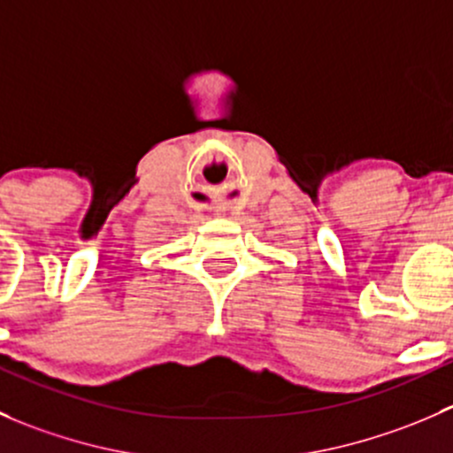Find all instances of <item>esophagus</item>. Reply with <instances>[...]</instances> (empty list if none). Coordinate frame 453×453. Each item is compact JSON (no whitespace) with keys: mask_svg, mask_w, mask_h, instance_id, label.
Instances as JSON below:
<instances>
[{"mask_svg":"<svg viewBox=\"0 0 453 453\" xmlns=\"http://www.w3.org/2000/svg\"><path fill=\"white\" fill-rule=\"evenodd\" d=\"M217 212H223V208H217Z\"/></svg>","mask_w":453,"mask_h":453,"instance_id":"34e87169","label":"esophagus"}]
</instances>
